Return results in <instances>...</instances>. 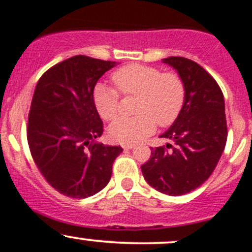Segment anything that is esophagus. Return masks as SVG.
<instances>
[{
  "instance_id": "34e87169",
  "label": "esophagus",
  "mask_w": 252,
  "mask_h": 252,
  "mask_svg": "<svg viewBox=\"0 0 252 252\" xmlns=\"http://www.w3.org/2000/svg\"><path fill=\"white\" fill-rule=\"evenodd\" d=\"M135 145L134 144H126V145H123V148L124 150H131V148H134Z\"/></svg>"
}]
</instances>
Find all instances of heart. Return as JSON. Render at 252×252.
I'll return each instance as SVG.
<instances>
[{"label":"heart","mask_w":252,"mask_h":252,"mask_svg":"<svg viewBox=\"0 0 252 252\" xmlns=\"http://www.w3.org/2000/svg\"><path fill=\"white\" fill-rule=\"evenodd\" d=\"M116 89L123 95H137L133 117H119L111 123L108 134L119 144H134L160 126L173 124L179 117L186 88L176 72H161L155 66L129 63L111 76ZM93 102L100 117L111 121L117 116L119 95L112 88L97 84L93 92Z\"/></svg>","instance_id":"heart-1"}]
</instances>
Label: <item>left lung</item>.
Instances as JSON below:
<instances>
[{
  "label": "left lung",
  "mask_w": 252,
  "mask_h": 252,
  "mask_svg": "<svg viewBox=\"0 0 252 252\" xmlns=\"http://www.w3.org/2000/svg\"><path fill=\"white\" fill-rule=\"evenodd\" d=\"M182 78L186 99L179 117L160 137L174 146L152 148L141 165L151 187L168 195H182L203 185L215 170L227 141V122L221 88L199 63L182 57H169Z\"/></svg>",
  "instance_id": "1"
}]
</instances>
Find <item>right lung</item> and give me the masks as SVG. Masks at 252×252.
I'll list each match as a JSON object with an SVG mask.
<instances>
[{
    "label": "right lung",
    "mask_w": 252,
    "mask_h": 252,
    "mask_svg": "<svg viewBox=\"0 0 252 252\" xmlns=\"http://www.w3.org/2000/svg\"><path fill=\"white\" fill-rule=\"evenodd\" d=\"M115 63L76 55L52 66L36 86L26 128L29 147L47 182L66 197L82 199L100 192L123 151L94 142L104 124L93 92Z\"/></svg>",
    "instance_id": "obj_1"
}]
</instances>
